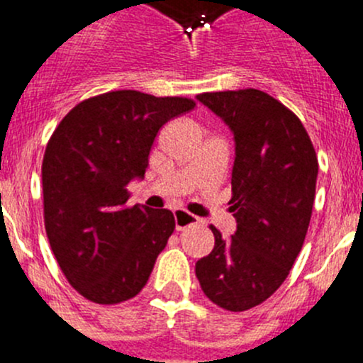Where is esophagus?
<instances>
[{
  "label": "esophagus",
  "mask_w": 363,
  "mask_h": 363,
  "mask_svg": "<svg viewBox=\"0 0 363 363\" xmlns=\"http://www.w3.org/2000/svg\"><path fill=\"white\" fill-rule=\"evenodd\" d=\"M174 222H177V231H183V229L189 228V225L197 224L199 218L185 210H174Z\"/></svg>",
  "instance_id": "34e87169"
}]
</instances>
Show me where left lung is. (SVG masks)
<instances>
[{
	"label": "left lung",
	"instance_id": "left-lung-1",
	"mask_svg": "<svg viewBox=\"0 0 363 363\" xmlns=\"http://www.w3.org/2000/svg\"><path fill=\"white\" fill-rule=\"evenodd\" d=\"M235 135L231 174L236 231L210 225L215 247L196 263L204 295L242 312L270 298L303 245L318 180V157L293 111L261 89L197 95Z\"/></svg>",
	"mask_w": 363,
	"mask_h": 363
}]
</instances>
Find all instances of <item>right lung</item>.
Returning a JSON list of instances; mask_svg holds the SVG:
<instances>
[{
    "label": "right lung",
    "mask_w": 363,
    "mask_h": 363,
    "mask_svg": "<svg viewBox=\"0 0 363 363\" xmlns=\"http://www.w3.org/2000/svg\"><path fill=\"white\" fill-rule=\"evenodd\" d=\"M196 102L135 89L79 102L52 132L42 162L49 243L72 288L89 302L130 300L174 231L169 210L127 206L145 178L157 132Z\"/></svg>",
    "instance_id": "obj_1"
}]
</instances>
